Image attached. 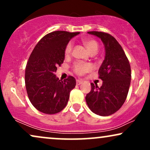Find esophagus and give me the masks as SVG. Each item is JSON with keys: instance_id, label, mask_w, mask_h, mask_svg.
<instances>
[{"instance_id": "1", "label": "esophagus", "mask_w": 150, "mask_h": 150, "mask_svg": "<svg viewBox=\"0 0 150 150\" xmlns=\"http://www.w3.org/2000/svg\"><path fill=\"white\" fill-rule=\"evenodd\" d=\"M82 83V80H77V81H76V84L77 85H81V84Z\"/></svg>"}]
</instances>
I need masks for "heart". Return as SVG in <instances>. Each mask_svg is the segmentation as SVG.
<instances>
[{
    "instance_id": "obj_1",
    "label": "heart",
    "mask_w": 150,
    "mask_h": 150,
    "mask_svg": "<svg viewBox=\"0 0 150 150\" xmlns=\"http://www.w3.org/2000/svg\"><path fill=\"white\" fill-rule=\"evenodd\" d=\"M82 43L91 54H96L97 53L98 50H99V44L97 41L94 39H86L82 41ZM72 49H73V44L72 43H69L65 48V56H69L72 51ZM73 69L75 73L81 75L90 71L92 69V66L89 63H77L74 65Z\"/></svg>"
}]
</instances>
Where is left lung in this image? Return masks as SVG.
<instances>
[{"instance_id": "1", "label": "left lung", "mask_w": 150, "mask_h": 150, "mask_svg": "<svg viewBox=\"0 0 150 150\" xmlns=\"http://www.w3.org/2000/svg\"><path fill=\"white\" fill-rule=\"evenodd\" d=\"M101 39L105 48V58L99 69L100 87L91 83V91L85 100L93 113L107 116L116 113L124 104L131 80V69L121 46L111 34L88 32Z\"/></svg>"}]
</instances>
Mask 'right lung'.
Instances as JSON below:
<instances>
[{
	"label": "right lung",
	"instance_id": "1",
	"mask_svg": "<svg viewBox=\"0 0 150 150\" xmlns=\"http://www.w3.org/2000/svg\"><path fill=\"white\" fill-rule=\"evenodd\" d=\"M79 34L65 31L51 32L37 43L31 53L26 65L25 86L29 99L38 111L54 114L68 104L76 80L69 76L62 81L55 73L63 63L68 42Z\"/></svg>",
	"mask_w": 150,
	"mask_h": 150
}]
</instances>
